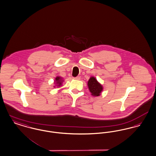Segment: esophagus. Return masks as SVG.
I'll return each mask as SVG.
<instances>
[{
    "instance_id": "1",
    "label": "esophagus",
    "mask_w": 156,
    "mask_h": 156,
    "mask_svg": "<svg viewBox=\"0 0 156 156\" xmlns=\"http://www.w3.org/2000/svg\"><path fill=\"white\" fill-rule=\"evenodd\" d=\"M80 76H76V77H74L73 79L74 80H80Z\"/></svg>"
}]
</instances>
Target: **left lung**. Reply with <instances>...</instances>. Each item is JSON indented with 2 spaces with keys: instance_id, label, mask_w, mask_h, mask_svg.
Returning a JSON list of instances; mask_svg holds the SVG:
<instances>
[{
  "instance_id": "left-lung-1",
  "label": "left lung",
  "mask_w": 156,
  "mask_h": 156,
  "mask_svg": "<svg viewBox=\"0 0 156 156\" xmlns=\"http://www.w3.org/2000/svg\"><path fill=\"white\" fill-rule=\"evenodd\" d=\"M87 85L92 96L94 97L100 96L102 91L103 90V87L101 84L98 82L95 77L91 76L88 81Z\"/></svg>"
}]
</instances>
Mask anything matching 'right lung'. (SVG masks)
I'll list each match as a JSON object with an SVG mask.
<instances>
[{"label":"right lung","mask_w":156,"mask_h":156,"mask_svg":"<svg viewBox=\"0 0 156 156\" xmlns=\"http://www.w3.org/2000/svg\"><path fill=\"white\" fill-rule=\"evenodd\" d=\"M63 78L62 77H61V76H56V78H55V81H54V83H55V86L53 87L54 88H55L56 87H58V88H59L61 86H62V85L63 84Z\"/></svg>","instance_id":"add662e5"}]
</instances>
